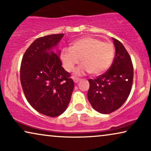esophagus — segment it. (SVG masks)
I'll return each instance as SVG.
<instances>
[{"mask_svg": "<svg viewBox=\"0 0 151 151\" xmlns=\"http://www.w3.org/2000/svg\"><path fill=\"white\" fill-rule=\"evenodd\" d=\"M80 80V78H73V81H74V82H75V83H78V82H79Z\"/></svg>", "mask_w": 151, "mask_h": 151, "instance_id": "1", "label": "esophagus"}]
</instances>
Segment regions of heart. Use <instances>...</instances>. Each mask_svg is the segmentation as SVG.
<instances>
[{
    "label": "heart",
    "mask_w": 151,
    "mask_h": 151,
    "mask_svg": "<svg viewBox=\"0 0 151 151\" xmlns=\"http://www.w3.org/2000/svg\"><path fill=\"white\" fill-rule=\"evenodd\" d=\"M114 55V47L111 42L85 37L76 40L71 48L64 49L61 59L67 71H73L82 61L83 65L76 71V74L90 72L93 75H100L110 67Z\"/></svg>",
    "instance_id": "1"
}]
</instances>
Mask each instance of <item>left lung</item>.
<instances>
[{
    "label": "left lung",
    "mask_w": 151,
    "mask_h": 151,
    "mask_svg": "<svg viewBox=\"0 0 151 151\" xmlns=\"http://www.w3.org/2000/svg\"><path fill=\"white\" fill-rule=\"evenodd\" d=\"M115 56L108 71L89 79L88 99L93 108L102 114L116 111L126 102L133 80V66L123 45L113 38Z\"/></svg>",
    "instance_id": "1"
}]
</instances>
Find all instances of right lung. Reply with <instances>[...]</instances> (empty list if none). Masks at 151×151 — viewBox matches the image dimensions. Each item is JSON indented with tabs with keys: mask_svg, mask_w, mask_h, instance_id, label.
Instances as JSON below:
<instances>
[{
	"mask_svg": "<svg viewBox=\"0 0 151 151\" xmlns=\"http://www.w3.org/2000/svg\"><path fill=\"white\" fill-rule=\"evenodd\" d=\"M63 36L37 38L24 52L20 65V82L27 100L35 110L49 117L65 112L74 88L71 74L62 67L60 52L49 53Z\"/></svg>",
	"mask_w": 151,
	"mask_h": 151,
	"instance_id": "add662e5",
	"label": "right lung"
}]
</instances>
